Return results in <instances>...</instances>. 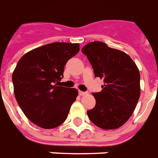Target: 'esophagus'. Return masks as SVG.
<instances>
[{
    "instance_id": "34e87169",
    "label": "esophagus",
    "mask_w": 158,
    "mask_h": 158,
    "mask_svg": "<svg viewBox=\"0 0 158 158\" xmlns=\"http://www.w3.org/2000/svg\"><path fill=\"white\" fill-rule=\"evenodd\" d=\"M88 94V92H82V91H79V96H85Z\"/></svg>"
}]
</instances>
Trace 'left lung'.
Returning <instances> with one entry per match:
<instances>
[{"label": "left lung", "instance_id": "8db88e82", "mask_svg": "<svg viewBox=\"0 0 158 158\" xmlns=\"http://www.w3.org/2000/svg\"><path fill=\"white\" fill-rule=\"evenodd\" d=\"M94 71L103 79L99 92H93L96 106L87 111L98 127L114 130L131 116L140 96L139 71L129 55L103 42L88 43L82 48Z\"/></svg>", "mask_w": 158, "mask_h": 158}]
</instances>
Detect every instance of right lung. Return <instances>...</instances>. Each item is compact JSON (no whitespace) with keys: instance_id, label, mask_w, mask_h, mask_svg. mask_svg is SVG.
Masks as SVG:
<instances>
[{"instance_id":"right-lung-1","label":"right lung","mask_w":158,"mask_h":158,"mask_svg":"<svg viewBox=\"0 0 158 158\" xmlns=\"http://www.w3.org/2000/svg\"><path fill=\"white\" fill-rule=\"evenodd\" d=\"M79 51V44L55 42L27 52L17 64L12 75L15 98L27 118L40 127H57L67 118L78 91L57 83L68 60Z\"/></svg>"}]
</instances>
